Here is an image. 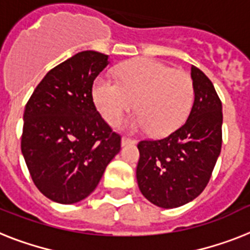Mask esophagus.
<instances>
[{"instance_id":"obj_1","label":"esophagus","mask_w":250,"mask_h":250,"mask_svg":"<svg viewBox=\"0 0 250 250\" xmlns=\"http://www.w3.org/2000/svg\"><path fill=\"white\" fill-rule=\"evenodd\" d=\"M122 146H125V145H128V144H136V140L133 139H129V137H125V136H123L122 137Z\"/></svg>"}]
</instances>
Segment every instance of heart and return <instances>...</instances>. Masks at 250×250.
Listing matches in <instances>:
<instances>
[{"mask_svg":"<svg viewBox=\"0 0 250 250\" xmlns=\"http://www.w3.org/2000/svg\"><path fill=\"white\" fill-rule=\"evenodd\" d=\"M117 76L119 83L97 78L92 90L93 101L109 125H119L133 106L137 111L131 121L133 129L166 136L184 123L194 99L188 73L155 60L139 59L122 64Z\"/></svg>","mask_w":250,"mask_h":250,"instance_id":"heart-1","label":"heart"}]
</instances>
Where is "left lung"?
Segmentation results:
<instances>
[{
  "label": "left lung",
  "instance_id": "left-lung-1",
  "mask_svg": "<svg viewBox=\"0 0 250 250\" xmlns=\"http://www.w3.org/2000/svg\"><path fill=\"white\" fill-rule=\"evenodd\" d=\"M194 104L188 118L171 135L144 140L137 147L140 191L160 208H177L202 194L222 145V103L210 79L191 66Z\"/></svg>",
  "mask_w": 250,
  "mask_h": 250
}]
</instances>
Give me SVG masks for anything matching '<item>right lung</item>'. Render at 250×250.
<instances>
[{"label":"right lung","mask_w":250,"mask_h":250,"mask_svg":"<svg viewBox=\"0 0 250 250\" xmlns=\"http://www.w3.org/2000/svg\"><path fill=\"white\" fill-rule=\"evenodd\" d=\"M109 56L82 51L55 66L24 110L21 153L46 198L73 204L90 195L121 150V136L96 110L93 81Z\"/></svg>","instance_id":"1"}]
</instances>
